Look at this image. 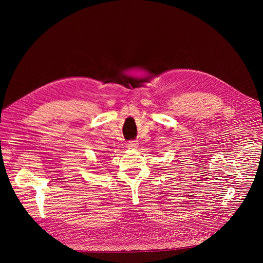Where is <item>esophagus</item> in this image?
<instances>
[{
    "label": "esophagus",
    "instance_id": "obj_1",
    "mask_svg": "<svg viewBox=\"0 0 263 263\" xmlns=\"http://www.w3.org/2000/svg\"><path fill=\"white\" fill-rule=\"evenodd\" d=\"M137 146H139V144H137V142H134V141H131L127 144V147L129 149H135V148H137Z\"/></svg>",
    "mask_w": 263,
    "mask_h": 263
}]
</instances>
